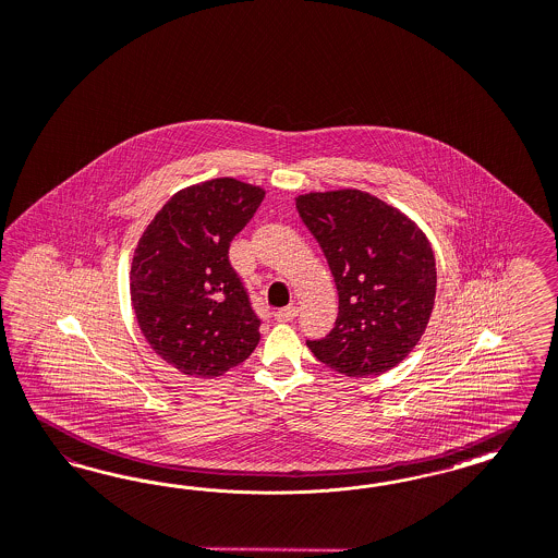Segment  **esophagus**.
<instances>
[{
	"label": "esophagus",
	"mask_w": 558,
	"mask_h": 558,
	"mask_svg": "<svg viewBox=\"0 0 558 558\" xmlns=\"http://www.w3.org/2000/svg\"><path fill=\"white\" fill-rule=\"evenodd\" d=\"M296 315H299V308L292 307V305H290V307L280 308V311L274 313V317H276L278 324H289Z\"/></svg>",
	"instance_id": "obj_1"
}]
</instances>
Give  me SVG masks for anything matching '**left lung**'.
I'll use <instances>...</instances> for the list:
<instances>
[{
	"mask_svg": "<svg viewBox=\"0 0 558 558\" xmlns=\"http://www.w3.org/2000/svg\"><path fill=\"white\" fill-rule=\"evenodd\" d=\"M296 210L326 255L340 303L326 338L307 340L315 359L347 377L402 363L435 305L437 269L424 232L359 190L305 193Z\"/></svg>",
	"mask_w": 558,
	"mask_h": 558,
	"instance_id": "obj_1",
	"label": "left lung"
}]
</instances>
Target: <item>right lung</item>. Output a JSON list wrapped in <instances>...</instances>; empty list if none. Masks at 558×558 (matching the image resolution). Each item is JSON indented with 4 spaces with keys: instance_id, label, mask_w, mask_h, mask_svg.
Listing matches in <instances>:
<instances>
[{
    "instance_id": "right-lung-1",
    "label": "right lung",
    "mask_w": 558,
    "mask_h": 558,
    "mask_svg": "<svg viewBox=\"0 0 558 558\" xmlns=\"http://www.w3.org/2000/svg\"><path fill=\"white\" fill-rule=\"evenodd\" d=\"M264 195L231 177L192 185L174 193L137 241L130 271L137 326L185 375L218 377L259 342L262 322L229 247Z\"/></svg>"
}]
</instances>
